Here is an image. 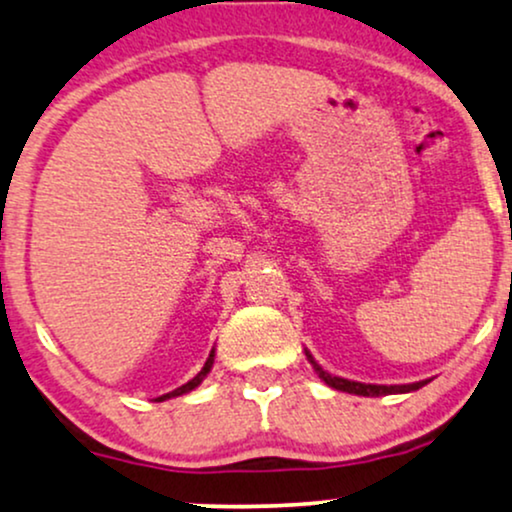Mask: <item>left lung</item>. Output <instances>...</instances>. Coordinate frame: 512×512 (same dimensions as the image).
I'll return each instance as SVG.
<instances>
[{"mask_svg": "<svg viewBox=\"0 0 512 512\" xmlns=\"http://www.w3.org/2000/svg\"><path fill=\"white\" fill-rule=\"evenodd\" d=\"M306 357H309V362L314 364L318 378H323V381L328 383L330 388L335 390H345V393H354V395H366V398H378V395H393V393H410V390H419L422 386H426V381H419V383H407V386H371V383H357V381H347V378H340V376H330L328 371H323L321 366L314 362V357H311L309 352H306Z\"/></svg>", "mask_w": 512, "mask_h": 512, "instance_id": "8db88e82", "label": "left lung"}]
</instances>
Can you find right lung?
I'll return each mask as SVG.
<instances>
[{"instance_id": "obj_1", "label": "right lung", "mask_w": 512, "mask_h": 512, "mask_svg": "<svg viewBox=\"0 0 512 512\" xmlns=\"http://www.w3.org/2000/svg\"><path fill=\"white\" fill-rule=\"evenodd\" d=\"M213 357H215V352H210V357L206 359V364H203V369H201V371H198V374H196L194 378H191V381H189V383H184V386H182V388L172 390V393L162 395V398H158V400L162 402V400H167V398H174V395H184V393H189V390H194L196 386H201V381H203V378H206V376H208L210 366H213Z\"/></svg>"}]
</instances>
